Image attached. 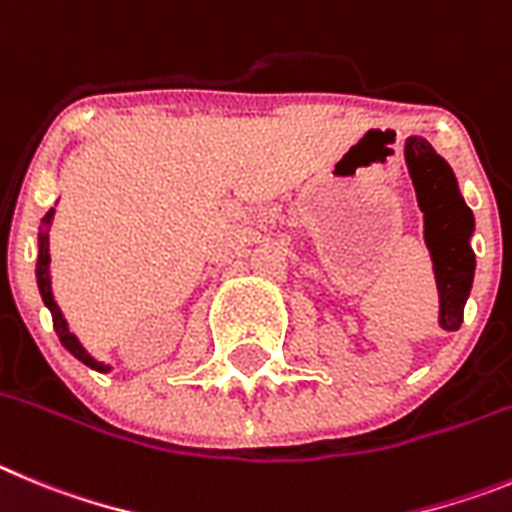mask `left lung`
<instances>
[{
  "label": "left lung",
  "mask_w": 512,
  "mask_h": 512,
  "mask_svg": "<svg viewBox=\"0 0 512 512\" xmlns=\"http://www.w3.org/2000/svg\"><path fill=\"white\" fill-rule=\"evenodd\" d=\"M405 163L411 170L418 206L423 211V237L434 260L439 288L441 329H459L464 303L474 278V252L469 237L474 229L472 209L464 204L457 178L441 155L421 137H408Z\"/></svg>",
  "instance_id": "1"
}]
</instances>
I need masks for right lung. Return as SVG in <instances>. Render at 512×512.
<instances>
[{"label":"right lung","instance_id":"add662e5","mask_svg":"<svg viewBox=\"0 0 512 512\" xmlns=\"http://www.w3.org/2000/svg\"><path fill=\"white\" fill-rule=\"evenodd\" d=\"M53 214H55V209H50L48 214H45V219H43V232H40V242H38V247H40V252H38V288H40V296H43L45 306H48L50 313H53V329H55V334L61 336V344H63V347H66L68 352L73 354V357L81 359V362H84L86 367H91V370L107 372L109 365H104V362H96V359L91 357V354L86 352V349L81 347V344H78L76 336H73L71 331H68L66 319H63L61 308H58V303H55V298H53V290H50L48 229H50V224H53Z\"/></svg>","mask_w":512,"mask_h":512}]
</instances>
